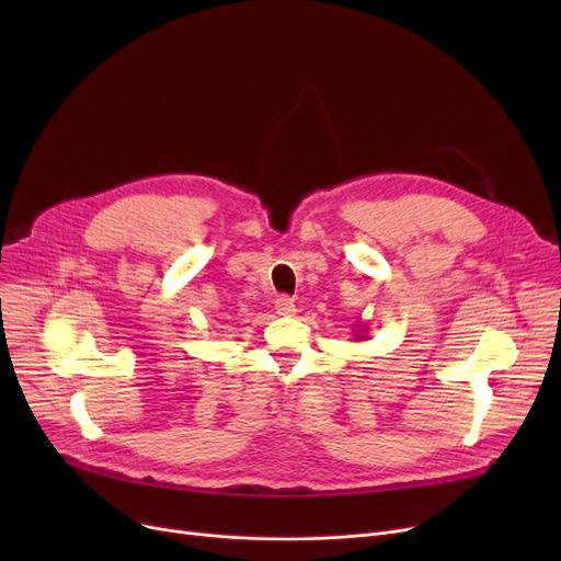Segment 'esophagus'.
Instances as JSON below:
<instances>
[{
    "mask_svg": "<svg viewBox=\"0 0 561 561\" xmlns=\"http://www.w3.org/2000/svg\"><path fill=\"white\" fill-rule=\"evenodd\" d=\"M275 311L279 313V316H296V302H293L290 298H286V296H282V298H277L275 300Z\"/></svg>",
    "mask_w": 561,
    "mask_h": 561,
    "instance_id": "34e87169",
    "label": "esophagus"
}]
</instances>
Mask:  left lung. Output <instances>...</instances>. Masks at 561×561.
<instances>
[{
	"label": "left lung",
	"mask_w": 561,
	"mask_h": 561,
	"mask_svg": "<svg viewBox=\"0 0 561 561\" xmlns=\"http://www.w3.org/2000/svg\"><path fill=\"white\" fill-rule=\"evenodd\" d=\"M366 332H368V325H366V322H362V318H359V322H355V339H352V341H364Z\"/></svg>",
	"instance_id": "1"
}]
</instances>
